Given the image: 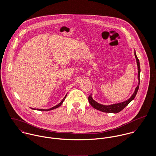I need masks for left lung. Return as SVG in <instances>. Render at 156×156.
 Segmentation results:
<instances>
[{"label": "left lung", "instance_id": "1", "mask_svg": "<svg viewBox=\"0 0 156 156\" xmlns=\"http://www.w3.org/2000/svg\"><path fill=\"white\" fill-rule=\"evenodd\" d=\"M134 56L136 58V63H137V79H138V85L135 88V90L134 91L133 94L127 100L118 103H115V104H112L109 105H101L98 103H97L96 101H95L92 97V95H90L88 97V100L90 105L95 109L98 110L100 111L103 112H106V113H118L120 111H121L124 108H126L133 100H134V97L136 95V94L138 91L139 87V83H140V63L139 61L136 56V51L134 50Z\"/></svg>", "mask_w": 156, "mask_h": 156}]
</instances>
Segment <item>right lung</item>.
<instances>
[{"instance_id": "1", "label": "right lung", "mask_w": 156, "mask_h": 156, "mask_svg": "<svg viewBox=\"0 0 156 156\" xmlns=\"http://www.w3.org/2000/svg\"><path fill=\"white\" fill-rule=\"evenodd\" d=\"M67 94L66 95V96L64 97V98L62 100V101L58 104V105H57L56 106H54V107H53V108H50V109H34V108H31L32 109H33V110H37V111H51V110H53V109H56V108H59L62 103H63V102H64V101L65 100V99H66V97H67Z\"/></svg>"}]
</instances>
